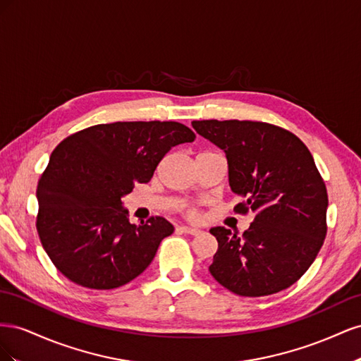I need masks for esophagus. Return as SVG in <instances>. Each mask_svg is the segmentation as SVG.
Here are the masks:
<instances>
[{"label":"esophagus","mask_w":361,"mask_h":361,"mask_svg":"<svg viewBox=\"0 0 361 361\" xmlns=\"http://www.w3.org/2000/svg\"><path fill=\"white\" fill-rule=\"evenodd\" d=\"M176 231L180 233H187V235H200L202 233L200 228H194V227H188V226H179V227H176Z\"/></svg>","instance_id":"obj_1"}]
</instances>
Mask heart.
Here are the masks:
<instances>
[{"mask_svg":"<svg viewBox=\"0 0 361 361\" xmlns=\"http://www.w3.org/2000/svg\"><path fill=\"white\" fill-rule=\"evenodd\" d=\"M187 214H188V216H195V211H192V209L187 211Z\"/></svg>","mask_w":361,"mask_h":361,"instance_id":"b5f03b06","label":"heart"}]
</instances>
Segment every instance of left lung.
I'll use <instances>...</instances> for the list:
<instances>
[{
  "label": "left lung",
  "instance_id": "1",
  "mask_svg": "<svg viewBox=\"0 0 361 361\" xmlns=\"http://www.w3.org/2000/svg\"><path fill=\"white\" fill-rule=\"evenodd\" d=\"M197 134L224 150L235 206L255 220L243 235L212 227L209 267L221 286L264 297L292 286L318 256L326 235L325 183L310 150L289 130L250 120H194Z\"/></svg>",
  "mask_w": 361,
  "mask_h": 361
}]
</instances>
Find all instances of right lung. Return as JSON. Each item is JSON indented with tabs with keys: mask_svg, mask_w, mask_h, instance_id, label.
<instances>
[{
	"mask_svg": "<svg viewBox=\"0 0 361 361\" xmlns=\"http://www.w3.org/2000/svg\"><path fill=\"white\" fill-rule=\"evenodd\" d=\"M195 134L178 122L96 125L64 138L37 183V233L76 285L114 289L140 276L174 227L162 216L129 223L122 199L147 183L167 152Z\"/></svg>",
	"mask_w": 361,
	"mask_h": 361,
	"instance_id": "obj_1",
	"label": "right lung"
}]
</instances>
